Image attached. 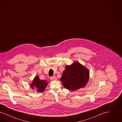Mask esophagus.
Here are the masks:
<instances>
[{
	"label": "esophagus",
	"mask_w": 122,
	"mask_h": 122,
	"mask_svg": "<svg viewBox=\"0 0 122 122\" xmlns=\"http://www.w3.org/2000/svg\"><path fill=\"white\" fill-rule=\"evenodd\" d=\"M51 81H55L57 80V78L55 76H53L51 77Z\"/></svg>",
	"instance_id": "obj_1"
}]
</instances>
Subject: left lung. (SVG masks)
Here are the masks:
<instances>
[{
	"mask_svg": "<svg viewBox=\"0 0 122 122\" xmlns=\"http://www.w3.org/2000/svg\"><path fill=\"white\" fill-rule=\"evenodd\" d=\"M90 71L86 67L77 61L65 67L60 79L64 87L72 92L84 88L87 84Z\"/></svg>",
	"mask_w": 122,
	"mask_h": 122,
	"instance_id": "obj_1",
	"label": "left lung"
}]
</instances>
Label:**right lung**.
Here are the masks:
<instances>
[{
    "label": "right lung",
    "mask_w": 122,
    "mask_h": 122,
    "mask_svg": "<svg viewBox=\"0 0 122 122\" xmlns=\"http://www.w3.org/2000/svg\"><path fill=\"white\" fill-rule=\"evenodd\" d=\"M48 82L46 80H41L38 76H35L31 84H30V87L33 90L39 92H42L45 91V88L47 86Z\"/></svg>",
    "instance_id": "1"
}]
</instances>
